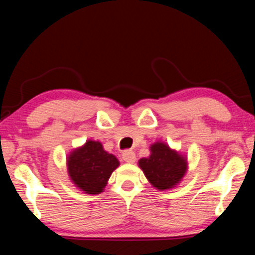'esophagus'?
Listing matches in <instances>:
<instances>
[{"mask_svg":"<svg viewBox=\"0 0 255 255\" xmlns=\"http://www.w3.org/2000/svg\"><path fill=\"white\" fill-rule=\"evenodd\" d=\"M123 158L125 162L127 163H133L136 161V154L132 150H125L123 153Z\"/></svg>","mask_w":255,"mask_h":255,"instance_id":"esophagus-1","label":"esophagus"}]
</instances>
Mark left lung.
<instances>
[{
    "mask_svg": "<svg viewBox=\"0 0 255 255\" xmlns=\"http://www.w3.org/2000/svg\"><path fill=\"white\" fill-rule=\"evenodd\" d=\"M139 167L154 188L166 190L175 187L187 171V159L164 143L150 146L148 157L139 159Z\"/></svg>",
    "mask_w": 255,
    "mask_h": 255,
    "instance_id": "left-lung-1",
    "label": "left lung"
}]
</instances>
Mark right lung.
Here are the masks:
<instances>
[{"label": "right lung", "instance_id": "1", "mask_svg": "<svg viewBox=\"0 0 255 255\" xmlns=\"http://www.w3.org/2000/svg\"><path fill=\"white\" fill-rule=\"evenodd\" d=\"M119 166L115 155L107 153L102 144L88 140L73 150L67 157V170L77 188L88 195H99L103 191L110 175Z\"/></svg>", "mask_w": 255, "mask_h": 255}]
</instances>
